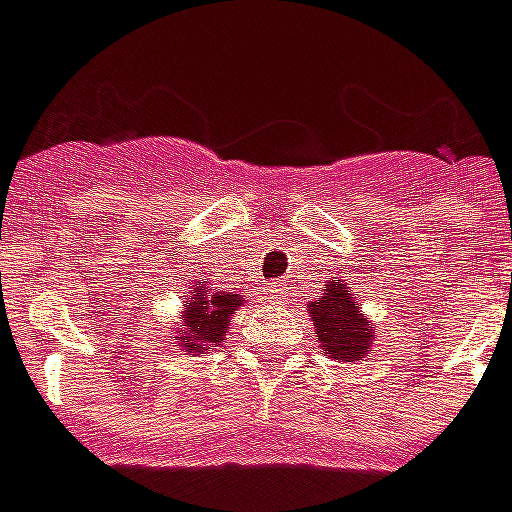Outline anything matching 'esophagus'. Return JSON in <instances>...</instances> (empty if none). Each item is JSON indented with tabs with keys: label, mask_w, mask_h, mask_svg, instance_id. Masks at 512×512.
I'll return each mask as SVG.
<instances>
[{
	"label": "esophagus",
	"mask_w": 512,
	"mask_h": 512,
	"mask_svg": "<svg viewBox=\"0 0 512 512\" xmlns=\"http://www.w3.org/2000/svg\"><path fill=\"white\" fill-rule=\"evenodd\" d=\"M272 290H274V292H279V290H277V285H274V287H272Z\"/></svg>",
	"instance_id": "34e87169"
}]
</instances>
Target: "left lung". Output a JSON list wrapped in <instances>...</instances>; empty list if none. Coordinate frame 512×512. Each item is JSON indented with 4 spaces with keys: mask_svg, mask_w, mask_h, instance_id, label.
I'll return each mask as SVG.
<instances>
[{
    "mask_svg": "<svg viewBox=\"0 0 512 512\" xmlns=\"http://www.w3.org/2000/svg\"><path fill=\"white\" fill-rule=\"evenodd\" d=\"M316 326L318 344L323 355L336 362L357 365L370 355L375 342V326L368 313H362L360 303L352 298V290L339 277L329 279L323 292L305 308Z\"/></svg>",
    "mask_w": 512,
    "mask_h": 512,
    "instance_id": "8db88e82",
    "label": "left lung"
}]
</instances>
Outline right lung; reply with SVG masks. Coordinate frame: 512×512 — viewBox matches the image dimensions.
I'll list each match as a JSON object with an SVG mask.
<instances>
[{
    "instance_id": "obj_1",
    "label": "right lung",
    "mask_w": 512,
    "mask_h": 512,
    "mask_svg": "<svg viewBox=\"0 0 512 512\" xmlns=\"http://www.w3.org/2000/svg\"><path fill=\"white\" fill-rule=\"evenodd\" d=\"M243 305V295L209 290L202 279L191 282L189 295H183L181 323L173 331V347L199 357L212 352L227 336L233 313Z\"/></svg>"
}]
</instances>
